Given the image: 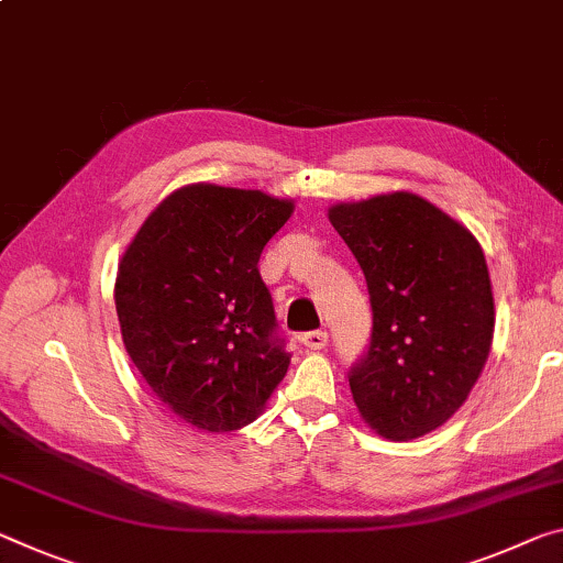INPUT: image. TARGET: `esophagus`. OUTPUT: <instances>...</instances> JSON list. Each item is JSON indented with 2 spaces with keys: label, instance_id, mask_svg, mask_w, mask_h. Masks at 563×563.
Returning <instances> with one entry per match:
<instances>
[{
  "label": "esophagus",
  "instance_id": "1",
  "mask_svg": "<svg viewBox=\"0 0 563 563\" xmlns=\"http://www.w3.org/2000/svg\"><path fill=\"white\" fill-rule=\"evenodd\" d=\"M300 343L306 345L308 351H320V347L328 345V333L325 330H310V333L300 338Z\"/></svg>",
  "mask_w": 563,
  "mask_h": 563
}]
</instances>
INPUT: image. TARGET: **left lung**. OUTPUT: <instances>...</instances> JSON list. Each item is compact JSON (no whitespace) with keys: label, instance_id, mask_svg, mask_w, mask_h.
I'll return each mask as SVG.
<instances>
[{"label":"left lung","instance_id":"obj_1","mask_svg":"<svg viewBox=\"0 0 563 563\" xmlns=\"http://www.w3.org/2000/svg\"><path fill=\"white\" fill-rule=\"evenodd\" d=\"M371 292V347L353 365L363 421L388 441L435 431L466 404L494 341L484 250L466 225L413 192L328 208Z\"/></svg>","mask_w":563,"mask_h":563}]
</instances>
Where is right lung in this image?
Here are the masks:
<instances>
[{"instance_id":"right-lung-1","label":"right lung","mask_w":563,"mask_h":563,"mask_svg":"<svg viewBox=\"0 0 563 563\" xmlns=\"http://www.w3.org/2000/svg\"><path fill=\"white\" fill-rule=\"evenodd\" d=\"M292 210L261 190L185 185L124 250L114 280L124 351L163 406L198 431L253 423L288 373L257 261Z\"/></svg>"}]
</instances>
